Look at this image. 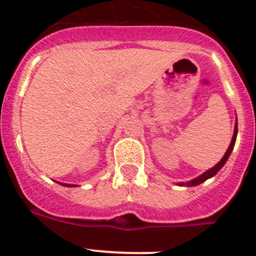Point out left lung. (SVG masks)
I'll list each match as a JSON object with an SVG mask.
<instances>
[{"label":"left lung","mask_w":256,"mask_h":256,"mask_svg":"<svg viewBox=\"0 0 256 256\" xmlns=\"http://www.w3.org/2000/svg\"><path fill=\"white\" fill-rule=\"evenodd\" d=\"M236 137H237V124H236V128H234V137H232V141H230V148H228L227 152L224 154V156L222 158L220 162H219L218 164L216 165V166H212V169H209V170L205 172L204 174H201L200 177H198V178H195V180H190V182H187V183H180V186H184V184H186V186H188V187L198 186V184H200V183L205 182V180H206L212 178V176H216V174L218 173L219 170H220L222 166H223V165L226 164V162H227L228 158H230V152H232V150H234V142H236Z\"/></svg>","instance_id":"left-lung-1"}]
</instances>
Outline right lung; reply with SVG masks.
Returning a JSON list of instances; mask_svg holds the SVG:
<instances>
[{"label":"right lung","mask_w":256,"mask_h":256,"mask_svg":"<svg viewBox=\"0 0 256 256\" xmlns=\"http://www.w3.org/2000/svg\"><path fill=\"white\" fill-rule=\"evenodd\" d=\"M61 184H62V186H69V187H72V184H65V183H61Z\"/></svg>","instance_id":"add662e5"}]
</instances>
